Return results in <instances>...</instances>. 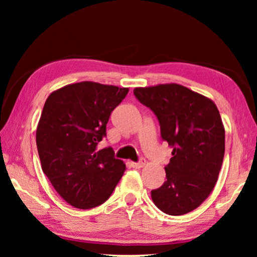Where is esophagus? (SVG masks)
<instances>
[{
  "mask_svg": "<svg viewBox=\"0 0 257 257\" xmlns=\"http://www.w3.org/2000/svg\"><path fill=\"white\" fill-rule=\"evenodd\" d=\"M146 165V160L144 159V158H140V160L138 163H132V166L135 168H142Z\"/></svg>",
  "mask_w": 257,
  "mask_h": 257,
  "instance_id": "obj_1",
  "label": "esophagus"
}]
</instances>
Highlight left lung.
Listing matches in <instances>:
<instances>
[{
    "label": "left lung",
    "instance_id": "left-lung-1",
    "mask_svg": "<svg viewBox=\"0 0 257 257\" xmlns=\"http://www.w3.org/2000/svg\"><path fill=\"white\" fill-rule=\"evenodd\" d=\"M133 93L160 124L161 138L173 151L166 179L151 196L168 215L187 214L214 189L224 156V127L213 100L180 84L136 87Z\"/></svg>",
    "mask_w": 257,
    "mask_h": 257
}]
</instances>
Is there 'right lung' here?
<instances>
[{
  "label": "right lung",
  "instance_id": "1",
  "mask_svg": "<svg viewBox=\"0 0 257 257\" xmlns=\"http://www.w3.org/2000/svg\"><path fill=\"white\" fill-rule=\"evenodd\" d=\"M128 87L69 84L45 100L36 130L42 170L69 205L90 209L110 198L125 171L111 147L97 150Z\"/></svg>",
  "mask_w": 257,
  "mask_h": 257
}]
</instances>
